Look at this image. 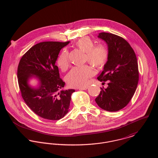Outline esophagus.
Instances as JSON below:
<instances>
[{
    "label": "esophagus",
    "mask_w": 158,
    "mask_h": 158,
    "mask_svg": "<svg viewBox=\"0 0 158 158\" xmlns=\"http://www.w3.org/2000/svg\"><path fill=\"white\" fill-rule=\"evenodd\" d=\"M88 88H89V87H88V86H86V87H83L79 88L78 89L80 90H87Z\"/></svg>",
    "instance_id": "obj_1"
}]
</instances>
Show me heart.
Wrapping results in <instances>:
<instances>
[{
  "instance_id": "obj_1",
  "label": "heart",
  "mask_w": 158,
  "mask_h": 158,
  "mask_svg": "<svg viewBox=\"0 0 158 158\" xmlns=\"http://www.w3.org/2000/svg\"><path fill=\"white\" fill-rule=\"evenodd\" d=\"M77 49L85 52L84 60L96 68L104 67L109 59L108 48L102 44H95L89 37L85 36L79 39L74 44ZM69 53L65 49L59 54L57 64L62 71H65L69 66ZM94 75L93 69L88 64L73 67L66 76V81L71 87L84 86L88 79Z\"/></svg>"
}]
</instances>
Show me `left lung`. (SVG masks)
I'll return each mask as SVG.
<instances>
[{
  "mask_svg": "<svg viewBox=\"0 0 158 158\" xmlns=\"http://www.w3.org/2000/svg\"><path fill=\"white\" fill-rule=\"evenodd\" d=\"M98 38L107 44L109 56L97 79L109 83L107 89L101 87L95 101L101 109L116 112L127 106L135 92L139 77L137 60L123 38L106 32L99 33Z\"/></svg>",
  "mask_w": 158,
  "mask_h": 158,
  "instance_id": "1",
  "label": "left lung"
}]
</instances>
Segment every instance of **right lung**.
Instances as JSON below:
<instances>
[{"mask_svg":"<svg viewBox=\"0 0 158 158\" xmlns=\"http://www.w3.org/2000/svg\"><path fill=\"white\" fill-rule=\"evenodd\" d=\"M69 41H44L28 50L18 66V81L21 96L32 111L49 120H58L68 112L71 95L74 90H62L64 82L60 77L56 65L59 54ZM36 75L40 83L36 89L28 84V80Z\"/></svg>","mask_w":158,"mask_h":158,"instance_id":"1","label":"right lung"}]
</instances>
